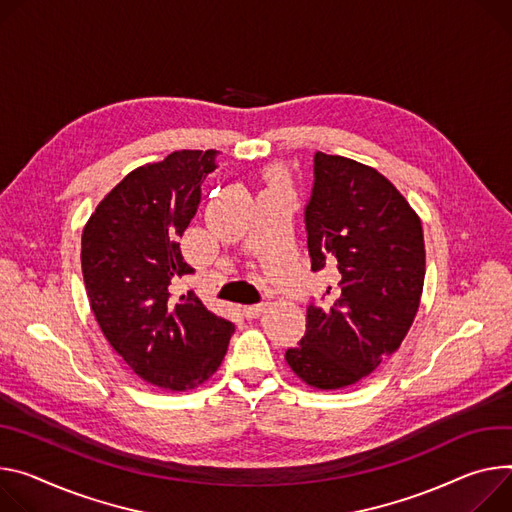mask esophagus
Listing matches in <instances>:
<instances>
[{
  "instance_id": "esophagus-1",
  "label": "esophagus",
  "mask_w": 512,
  "mask_h": 512,
  "mask_svg": "<svg viewBox=\"0 0 512 512\" xmlns=\"http://www.w3.org/2000/svg\"><path fill=\"white\" fill-rule=\"evenodd\" d=\"M267 304H251V306H243V314L247 318H257L261 312H265Z\"/></svg>"
}]
</instances>
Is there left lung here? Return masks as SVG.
Listing matches in <instances>:
<instances>
[{
    "mask_svg": "<svg viewBox=\"0 0 512 512\" xmlns=\"http://www.w3.org/2000/svg\"><path fill=\"white\" fill-rule=\"evenodd\" d=\"M306 230L312 271L335 267L341 282L331 308L308 306L306 335L286 361L308 386L339 390L369 376L412 327L425 284L423 226L380 171L318 151Z\"/></svg>",
    "mask_w": 512,
    "mask_h": 512,
    "instance_id": "8db88e82",
    "label": "left lung"
}]
</instances>
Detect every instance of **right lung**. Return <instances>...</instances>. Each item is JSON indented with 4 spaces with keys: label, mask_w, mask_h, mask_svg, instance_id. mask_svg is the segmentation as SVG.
<instances>
[{
    "label": "right lung",
    "mask_w": 512,
    "mask_h": 512,
    "mask_svg": "<svg viewBox=\"0 0 512 512\" xmlns=\"http://www.w3.org/2000/svg\"><path fill=\"white\" fill-rule=\"evenodd\" d=\"M218 151H175L130 171L89 216L81 271L89 306L112 349L147 384L183 392L220 367L235 324L188 292L173 300V277L194 273L179 237L196 216Z\"/></svg>",
    "instance_id": "1"
}]
</instances>
